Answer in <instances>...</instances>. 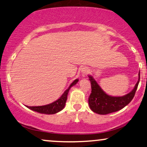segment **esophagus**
Segmentation results:
<instances>
[{
  "label": "esophagus",
  "instance_id": "obj_1",
  "mask_svg": "<svg viewBox=\"0 0 147 147\" xmlns=\"http://www.w3.org/2000/svg\"><path fill=\"white\" fill-rule=\"evenodd\" d=\"M89 72H90V70H89L88 68L87 67H83L82 68V69H81V72H82L83 75H86V74L88 73Z\"/></svg>",
  "mask_w": 147,
  "mask_h": 147
}]
</instances>
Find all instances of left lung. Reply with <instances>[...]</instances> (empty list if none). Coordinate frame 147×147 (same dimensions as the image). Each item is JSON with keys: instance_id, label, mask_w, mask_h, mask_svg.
<instances>
[{"instance_id": "obj_1", "label": "left lung", "mask_w": 147, "mask_h": 147, "mask_svg": "<svg viewBox=\"0 0 147 147\" xmlns=\"http://www.w3.org/2000/svg\"><path fill=\"white\" fill-rule=\"evenodd\" d=\"M92 86V93L89 96L88 102L91 110L100 115H107L116 112L127 106L132 100L140 81V72L138 80L134 88L129 94L123 96H111L108 95L100 87L92 76L89 75Z\"/></svg>"}]
</instances>
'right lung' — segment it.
<instances>
[{
  "instance_id": "1",
  "label": "right lung",
  "mask_w": 147,
  "mask_h": 147,
  "mask_svg": "<svg viewBox=\"0 0 147 147\" xmlns=\"http://www.w3.org/2000/svg\"><path fill=\"white\" fill-rule=\"evenodd\" d=\"M78 81H79V79H75V81L70 85L69 87L65 91L64 94L61 96V97L59 98V99L55 100L53 102L49 104V105L39 106V107H28V106H26V107L28 108V109H31L32 111H36V112H38L39 113H42V114L52 115L60 112V111H62L65 107L66 100H67V96L68 92H69L70 87L73 86V85H75V84H77Z\"/></svg>"
}]
</instances>
